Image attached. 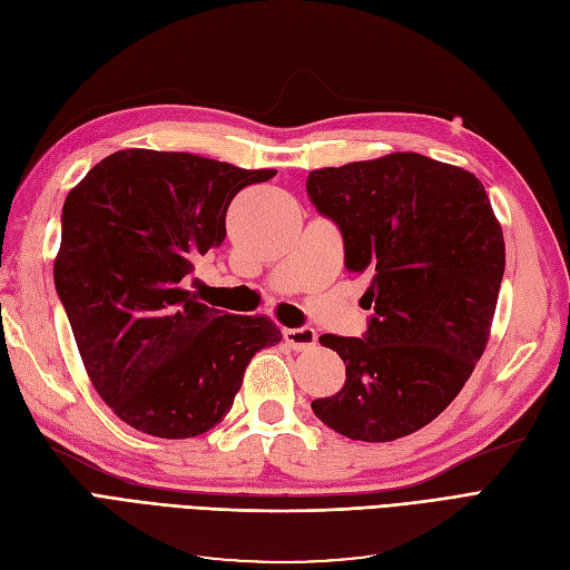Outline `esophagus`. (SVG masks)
<instances>
[{"mask_svg":"<svg viewBox=\"0 0 570 570\" xmlns=\"http://www.w3.org/2000/svg\"><path fill=\"white\" fill-rule=\"evenodd\" d=\"M283 337L289 347L297 352H306V350L316 347V340H318L314 327H287V331H283Z\"/></svg>","mask_w":570,"mask_h":570,"instance_id":"obj_1","label":"esophagus"}]
</instances>
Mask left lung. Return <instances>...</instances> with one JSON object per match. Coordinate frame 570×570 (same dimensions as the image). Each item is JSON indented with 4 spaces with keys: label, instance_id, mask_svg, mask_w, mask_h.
<instances>
[{
    "label": "left lung",
    "instance_id": "1",
    "mask_svg": "<svg viewBox=\"0 0 570 570\" xmlns=\"http://www.w3.org/2000/svg\"><path fill=\"white\" fill-rule=\"evenodd\" d=\"M306 193L340 226L347 268L368 273L361 302L375 312L364 337H318L347 381L312 409L350 440L406 438L452 404L488 347L502 226L473 174L416 151L316 168Z\"/></svg>",
    "mask_w": 570,
    "mask_h": 570
}]
</instances>
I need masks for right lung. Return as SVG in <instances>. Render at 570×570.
<instances>
[{"label":"right lung","instance_id":"right-lung-1","mask_svg":"<svg viewBox=\"0 0 570 570\" xmlns=\"http://www.w3.org/2000/svg\"><path fill=\"white\" fill-rule=\"evenodd\" d=\"M273 176L187 151L120 149L68 193L59 299L97 394L140 433L212 430L252 356L283 340L268 316L218 312L180 285L226 239L233 197Z\"/></svg>","mask_w":570,"mask_h":570}]
</instances>
